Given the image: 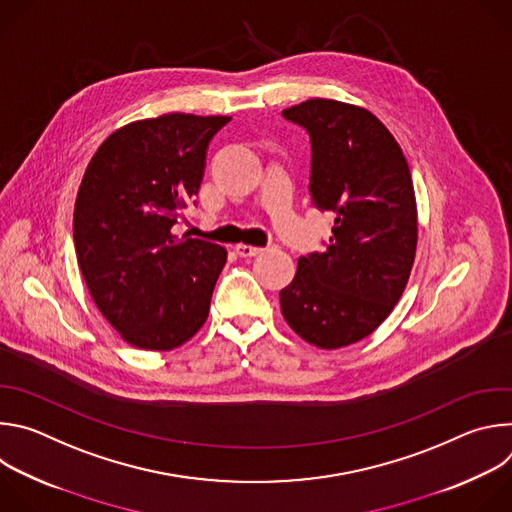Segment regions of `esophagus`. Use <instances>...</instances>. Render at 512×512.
Masks as SVG:
<instances>
[{"mask_svg":"<svg viewBox=\"0 0 512 512\" xmlns=\"http://www.w3.org/2000/svg\"><path fill=\"white\" fill-rule=\"evenodd\" d=\"M235 251H237V255H239V257H255V255H259L263 249H261V247H255V245L239 243V245L235 247Z\"/></svg>","mask_w":512,"mask_h":512,"instance_id":"obj_1","label":"esophagus"}]
</instances>
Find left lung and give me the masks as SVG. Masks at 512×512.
<instances>
[{"mask_svg": "<svg viewBox=\"0 0 512 512\" xmlns=\"http://www.w3.org/2000/svg\"><path fill=\"white\" fill-rule=\"evenodd\" d=\"M312 139V204L336 214L324 253L300 257L279 291L302 340L334 350L373 334L393 312L417 249L411 172L391 131L364 107L308 99L283 109Z\"/></svg>", "mask_w": 512, "mask_h": 512, "instance_id": "8db88e82", "label": "left lung"}]
</instances>
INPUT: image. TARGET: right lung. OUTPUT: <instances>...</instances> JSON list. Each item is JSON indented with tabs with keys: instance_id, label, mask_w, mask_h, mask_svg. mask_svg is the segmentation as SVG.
Here are the masks:
<instances>
[{
	"instance_id": "obj_1",
	"label": "right lung",
	"mask_w": 512,
	"mask_h": 512,
	"mask_svg": "<svg viewBox=\"0 0 512 512\" xmlns=\"http://www.w3.org/2000/svg\"><path fill=\"white\" fill-rule=\"evenodd\" d=\"M227 115L166 113L115 129L75 202V249L89 294L131 346L172 350L206 322L227 249L172 227L198 194L206 145Z\"/></svg>"
}]
</instances>
